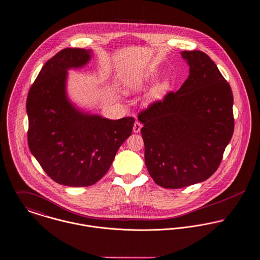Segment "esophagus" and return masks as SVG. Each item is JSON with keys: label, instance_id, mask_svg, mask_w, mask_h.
I'll return each mask as SVG.
<instances>
[{"label": "esophagus", "instance_id": "obj_1", "mask_svg": "<svg viewBox=\"0 0 260 260\" xmlns=\"http://www.w3.org/2000/svg\"><path fill=\"white\" fill-rule=\"evenodd\" d=\"M141 128H142V124H141V122L136 121V122H135V124H134V128H133L134 133H140Z\"/></svg>", "mask_w": 260, "mask_h": 260}]
</instances>
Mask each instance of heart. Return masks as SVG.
<instances>
[{
	"label": "heart",
	"mask_w": 260,
	"mask_h": 260,
	"mask_svg": "<svg viewBox=\"0 0 260 260\" xmlns=\"http://www.w3.org/2000/svg\"><path fill=\"white\" fill-rule=\"evenodd\" d=\"M158 78V73L156 70H151L147 72L146 74L139 76L135 80L131 82L129 89L133 91H141L146 88H148L150 85H152L154 82H156ZM170 88V83L167 80L160 81L154 85L148 94V100L150 102H156L158 100H161L166 93L168 92Z\"/></svg>",
	"instance_id": "b5f03b06"
}]
</instances>
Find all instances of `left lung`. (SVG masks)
<instances>
[{"label": "left lung", "instance_id": "1", "mask_svg": "<svg viewBox=\"0 0 260 260\" xmlns=\"http://www.w3.org/2000/svg\"><path fill=\"white\" fill-rule=\"evenodd\" d=\"M190 74L181 88L139 113L145 164L158 186L179 189L218 169L234 131L233 94L206 53L183 51Z\"/></svg>", "mask_w": 260, "mask_h": 260}]
</instances>
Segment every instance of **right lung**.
<instances>
[{
	"label": "right lung",
	"instance_id": "1",
	"mask_svg": "<svg viewBox=\"0 0 260 260\" xmlns=\"http://www.w3.org/2000/svg\"><path fill=\"white\" fill-rule=\"evenodd\" d=\"M91 53L81 48L59 51L44 64L27 98L29 149L53 181L69 187L100 181L135 122L129 116L111 120L83 112L68 101L67 70L84 66Z\"/></svg>",
	"mask_w": 260,
	"mask_h": 260
}]
</instances>
